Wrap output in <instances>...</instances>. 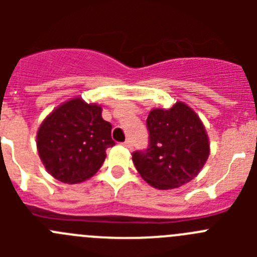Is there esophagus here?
<instances>
[{
  "label": "esophagus",
  "mask_w": 257,
  "mask_h": 257,
  "mask_svg": "<svg viewBox=\"0 0 257 257\" xmlns=\"http://www.w3.org/2000/svg\"><path fill=\"white\" fill-rule=\"evenodd\" d=\"M123 145H124V147H126V148H128V149L133 148V143H131V140H130V139H127L126 142L123 143Z\"/></svg>",
  "instance_id": "obj_1"
}]
</instances>
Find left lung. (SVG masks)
Segmentation results:
<instances>
[{"label":"left lung","instance_id":"left-lung-1","mask_svg":"<svg viewBox=\"0 0 257 257\" xmlns=\"http://www.w3.org/2000/svg\"><path fill=\"white\" fill-rule=\"evenodd\" d=\"M149 145L133 153L136 170L157 189H174L194 179L210 156L206 128L184 103L153 109L147 118Z\"/></svg>","mask_w":257,"mask_h":257}]
</instances>
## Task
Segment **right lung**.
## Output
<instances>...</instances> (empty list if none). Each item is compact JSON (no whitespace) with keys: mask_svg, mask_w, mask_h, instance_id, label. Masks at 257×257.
<instances>
[{"mask_svg":"<svg viewBox=\"0 0 257 257\" xmlns=\"http://www.w3.org/2000/svg\"><path fill=\"white\" fill-rule=\"evenodd\" d=\"M112 124L101 117V106L74 97L54 109L41 123L37 149L45 169L65 184L90 179L114 145Z\"/></svg>","mask_w":257,"mask_h":257,"instance_id":"1","label":"right lung"}]
</instances>
